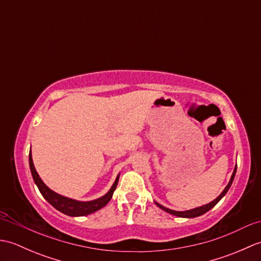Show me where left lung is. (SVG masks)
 Returning <instances> with one entry per match:
<instances>
[{
  "mask_svg": "<svg viewBox=\"0 0 261 261\" xmlns=\"http://www.w3.org/2000/svg\"><path fill=\"white\" fill-rule=\"evenodd\" d=\"M236 173H237V165H236V167H234V169H233V173H232V175H231V178H230V180H229V182H228V185L225 186V188L223 190V192L221 193L220 195L214 199V201L210 202V203L205 204V205H202V206H198V207L192 208V210H187V211H174V210H170V208H167V207L163 206L162 204H159V203H157V202H154V204H156L159 208H162L163 211H165V212H167V213H169V214H171V215L178 216V218H187V219H191V218H197V216H201V215H203L204 213H206L207 211H210L211 208L214 207L215 205L220 202V199L222 198V197L225 195L226 193H228L229 188H230V187H231V185H232V182H233Z\"/></svg>",
  "mask_w": 261,
  "mask_h": 261,
  "instance_id": "1",
  "label": "left lung"
}]
</instances>
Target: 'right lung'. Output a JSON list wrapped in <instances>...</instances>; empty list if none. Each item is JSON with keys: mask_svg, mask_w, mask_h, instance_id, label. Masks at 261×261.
Here are the masks:
<instances>
[{"mask_svg": "<svg viewBox=\"0 0 261 261\" xmlns=\"http://www.w3.org/2000/svg\"><path fill=\"white\" fill-rule=\"evenodd\" d=\"M29 166H30L32 178L35 180L36 185L38 186L39 191H40L41 195L45 197V199L48 203H50L55 208L58 210L59 212L69 216H84V215L92 214L94 212H96V211L101 210L102 207H104L105 205L110 202V199L112 198V195L115 191L116 185H118L119 177H120V174L116 176L113 185L111 186L109 192L105 194V195H103L102 197H98L96 199H93V201L83 202V201H77V199L63 196L60 195V194L50 190V188H49L45 182L42 181L40 176H39L37 173L35 165H33L31 150L29 152Z\"/></svg>", "mask_w": 261, "mask_h": 261, "instance_id": "right-lung-1", "label": "right lung"}]
</instances>
